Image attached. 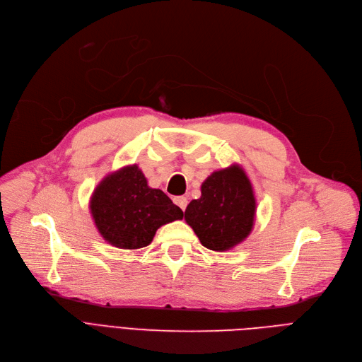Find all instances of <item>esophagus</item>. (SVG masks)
Instances as JSON below:
<instances>
[{"mask_svg":"<svg viewBox=\"0 0 362 362\" xmlns=\"http://www.w3.org/2000/svg\"><path fill=\"white\" fill-rule=\"evenodd\" d=\"M175 204L179 205V206L182 208V210L185 211V210H186V205H187V199H186L185 197H176V198H175Z\"/></svg>","mask_w":362,"mask_h":362,"instance_id":"esophagus-1","label":"esophagus"}]
</instances>
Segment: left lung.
<instances>
[{
    "label": "left lung",
    "instance_id": "left-lung-1",
    "mask_svg": "<svg viewBox=\"0 0 362 362\" xmlns=\"http://www.w3.org/2000/svg\"><path fill=\"white\" fill-rule=\"evenodd\" d=\"M257 202L251 180L233 164L214 171L201 186V198L186 206L185 220L205 248L223 252L251 233Z\"/></svg>",
    "mask_w": 362,
    "mask_h": 362
}]
</instances>
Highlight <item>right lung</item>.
<instances>
[{"label":"right lung","mask_w":362,"mask_h":362,"mask_svg":"<svg viewBox=\"0 0 362 362\" xmlns=\"http://www.w3.org/2000/svg\"><path fill=\"white\" fill-rule=\"evenodd\" d=\"M100 235L122 250L148 246L161 226L183 218V211L160 189H152L133 164L105 176L89 202Z\"/></svg>","instance_id":"1"}]
</instances>
